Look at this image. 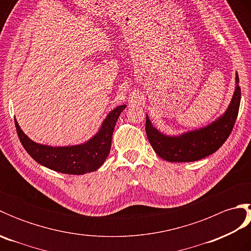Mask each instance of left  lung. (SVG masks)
<instances>
[{
  "instance_id": "left-lung-1",
  "label": "left lung",
  "mask_w": 251,
  "mask_h": 251,
  "mask_svg": "<svg viewBox=\"0 0 251 251\" xmlns=\"http://www.w3.org/2000/svg\"><path fill=\"white\" fill-rule=\"evenodd\" d=\"M241 103V87L236 73V88L226 113L204 128L178 137L161 134L147 116L146 132L154 151L168 162H194L215 153L231 135Z\"/></svg>"
}]
</instances>
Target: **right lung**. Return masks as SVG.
Instances as JSON below:
<instances>
[{"mask_svg": "<svg viewBox=\"0 0 251 251\" xmlns=\"http://www.w3.org/2000/svg\"><path fill=\"white\" fill-rule=\"evenodd\" d=\"M125 106H117L109 113L98 134L79 146L52 148L39 145L25 135L16 120L15 126L21 145L35 162L58 173L84 175L97 170L108 157L116 121Z\"/></svg>", "mask_w": 251, "mask_h": 251, "instance_id": "obj_1", "label": "right lung"}]
</instances>
